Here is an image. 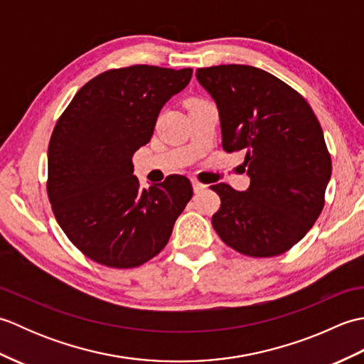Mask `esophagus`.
<instances>
[{
  "label": "esophagus",
  "instance_id": "esophagus-1",
  "mask_svg": "<svg viewBox=\"0 0 364 364\" xmlns=\"http://www.w3.org/2000/svg\"><path fill=\"white\" fill-rule=\"evenodd\" d=\"M192 188H194V192L196 194H198V192H202L203 189H206V186L203 183H200L198 180H196V178H192Z\"/></svg>",
  "mask_w": 364,
  "mask_h": 364
}]
</instances>
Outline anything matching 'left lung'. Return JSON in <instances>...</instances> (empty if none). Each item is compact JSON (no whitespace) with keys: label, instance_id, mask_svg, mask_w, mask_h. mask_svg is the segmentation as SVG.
Listing matches in <instances>:
<instances>
[{"label":"left lung","instance_id":"1","mask_svg":"<svg viewBox=\"0 0 364 364\" xmlns=\"http://www.w3.org/2000/svg\"><path fill=\"white\" fill-rule=\"evenodd\" d=\"M219 109L222 146L244 154L245 192L225 183L213 227L231 249L253 258L288 252L322 213L331 159L311 106L288 84L250 65L198 68Z\"/></svg>","mask_w":364,"mask_h":364}]
</instances>
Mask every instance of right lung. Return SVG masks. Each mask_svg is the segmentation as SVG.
<instances>
[{"instance_id":"obj_1","label":"right lung","mask_w":364,"mask_h":364,"mask_svg":"<svg viewBox=\"0 0 364 364\" xmlns=\"http://www.w3.org/2000/svg\"><path fill=\"white\" fill-rule=\"evenodd\" d=\"M191 76L192 68L156 65L103 72L76 92L53 129L51 210L72 244L98 264L128 269L156 257L194 194L183 175L141 189L131 161Z\"/></svg>"}]
</instances>
